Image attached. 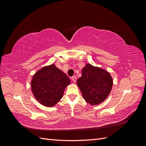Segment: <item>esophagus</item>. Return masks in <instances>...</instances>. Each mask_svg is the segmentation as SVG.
Segmentation results:
<instances>
[{"mask_svg": "<svg viewBox=\"0 0 146 146\" xmlns=\"http://www.w3.org/2000/svg\"><path fill=\"white\" fill-rule=\"evenodd\" d=\"M72 81L75 83L76 82V80H77V77H76V76H73V77H72Z\"/></svg>", "mask_w": 146, "mask_h": 146, "instance_id": "esophagus-1", "label": "esophagus"}]
</instances>
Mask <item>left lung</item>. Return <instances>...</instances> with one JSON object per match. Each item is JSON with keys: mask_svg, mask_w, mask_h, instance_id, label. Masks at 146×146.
I'll list each match as a JSON object with an SVG mask.
<instances>
[{"mask_svg": "<svg viewBox=\"0 0 146 146\" xmlns=\"http://www.w3.org/2000/svg\"><path fill=\"white\" fill-rule=\"evenodd\" d=\"M82 74L77 85L83 98L91 105L103 102L108 98L113 87V80L109 72L88 63L82 69Z\"/></svg>", "mask_w": 146, "mask_h": 146, "instance_id": "8db88e82", "label": "left lung"}]
</instances>
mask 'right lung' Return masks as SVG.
Returning a JSON list of instances; mask_svg holds the SVG:
<instances>
[{
  "mask_svg": "<svg viewBox=\"0 0 146 146\" xmlns=\"http://www.w3.org/2000/svg\"><path fill=\"white\" fill-rule=\"evenodd\" d=\"M70 79L53 63L42 67L35 73L30 83L35 98L43 106L52 107L63 98Z\"/></svg>",
  "mask_w": 146,
  "mask_h": 146,
  "instance_id": "1",
  "label": "right lung"
}]
</instances>
